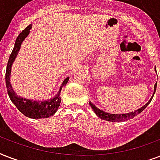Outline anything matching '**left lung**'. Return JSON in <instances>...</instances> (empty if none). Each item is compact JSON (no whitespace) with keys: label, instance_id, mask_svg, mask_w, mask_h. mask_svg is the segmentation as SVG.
Here are the masks:
<instances>
[{"label":"left lung","instance_id":"left-lung-1","mask_svg":"<svg viewBox=\"0 0 160 160\" xmlns=\"http://www.w3.org/2000/svg\"><path fill=\"white\" fill-rule=\"evenodd\" d=\"M155 70H156V68H155ZM156 86L157 83L154 85V94L152 95V97L149 99V100L148 101V103H146L144 106H142L141 108H139V109H137L134 112H129V113H127V114H109V113H107L105 111H103L101 109H100L99 108L95 106L94 104H92L91 102H89L90 105L91 106V108L93 109L94 112L95 113V114L97 115L99 118H100L101 119H104V120H106V121H111V122H119V121H125V120H128L129 119H133L134 117H135L138 114L141 113L143 110H144L145 108H146L149 104L151 102L152 99H153V96H154V93H155V90H156Z\"/></svg>","mask_w":160,"mask_h":160}]
</instances>
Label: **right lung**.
<instances>
[{"mask_svg":"<svg viewBox=\"0 0 160 160\" xmlns=\"http://www.w3.org/2000/svg\"><path fill=\"white\" fill-rule=\"evenodd\" d=\"M31 27H32V24L29 25L25 30H23L22 32L19 35L18 37L16 38L15 46H14L13 51L11 52V55H10L7 66H6V85L9 97L11 99V102L16 105V108L22 114H25L26 117L31 118V119H43V118H48V117L53 115L55 112L57 111L58 108L60 105V102H61V99L60 97L61 89L64 85L67 84L69 77L65 79V80L63 81L57 94L53 98H51L48 100H45V101L36 100H33L26 99V98H22L16 95V93L12 89V85L11 84V66L16 60V56L18 55L21 44L29 35Z\"/></svg>","mask_w":160,"mask_h":160,"instance_id":"1","label":"right lung"}]
</instances>
